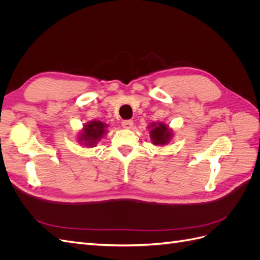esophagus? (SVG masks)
<instances>
[{"label": "esophagus", "mask_w": 260, "mask_h": 260, "mask_svg": "<svg viewBox=\"0 0 260 260\" xmlns=\"http://www.w3.org/2000/svg\"><path fill=\"white\" fill-rule=\"evenodd\" d=\"M121 125L124 129H131L133 127V121L132 120H123L121 122Z\"/></svg>", "instance_id": "esophagus-1"}]
</instances>
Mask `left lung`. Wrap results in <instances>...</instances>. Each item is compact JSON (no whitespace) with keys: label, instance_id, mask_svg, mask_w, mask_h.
<instances>
[{"label":"left lung","instance_id":"1","mask_svg":"<svg viewBox=\"0 0 260 260\" xmlns=\"http://www.w3.org/2000/svg\"><path fill=\"white\" fill-rule=\"evenodd\" d=\"M147 128L151 130L149 131V138H151L152 144L157 146L168 144L175 135L174 130L169 128V125L160 121L152 122Z\"/></svg>","mask_w":260,"mask_h":260}]
</instances>
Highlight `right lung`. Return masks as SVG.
<instances>
[{"label": "right lung", "mask_w": 260, "mask_h": 260, "mask_svg": "<svg viewBox=\"0 0 260 260\" xmlns=\"http://www.w3.org/2000/svg\"><path fill=\"white\" fill-rule=\"evenodd\" d=\"M108 124L100 120H92L83 124V128L78 135L79 143L86 147H94L105 137Z\"/></svg>", "instance_id": "right-lung-1"}]
</instances>
